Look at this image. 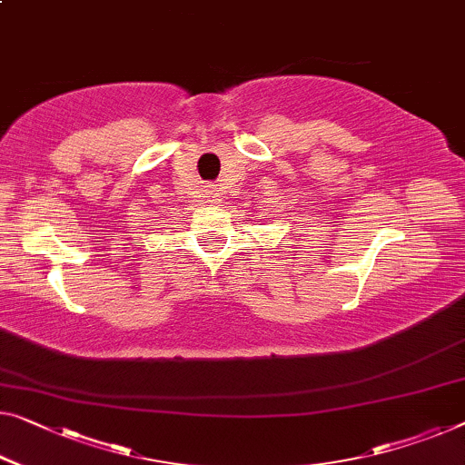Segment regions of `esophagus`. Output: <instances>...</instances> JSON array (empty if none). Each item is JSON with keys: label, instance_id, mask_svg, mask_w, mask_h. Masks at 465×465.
<instances>
[{"label": "esophagus", "instance_id": "34e87169", "mask_svg": "<svg viewBox=\"0 0 465 465\" xmlns=\"http://www.w3.org/2000/svg\"><path fill=\"white\" fill-rule=\"evenodd\" d=\"M209 193H213V192H209Z\"/></svg>", "mask_w": 465, "mask_h": 465}]
</instances>
